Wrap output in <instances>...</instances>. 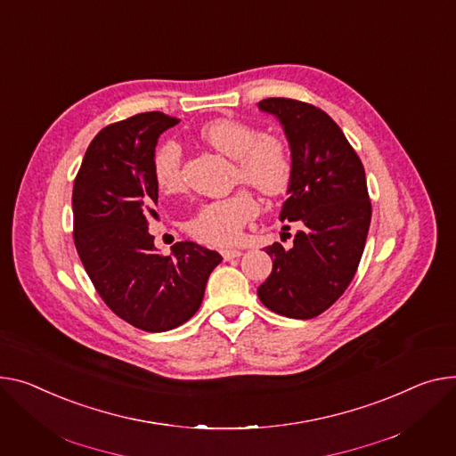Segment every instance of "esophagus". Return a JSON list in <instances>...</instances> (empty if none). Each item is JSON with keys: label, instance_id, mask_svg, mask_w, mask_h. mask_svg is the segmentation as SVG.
<instances>
[{"label": "esophagus", "instance_id": "34e87169", "mask_svg": "<svg viewBox=\"0 0 456 456\" xmlns=\"http://www.w3.org/2000/svg\"><path fill=\"white\" fill-rule=\"evenodd\" d=\"M222 256H224V260H232V258L241 256V251L240 249H224Z\"/></svg>", "mask_w": 456, "mask_h": 456}]
</instances>
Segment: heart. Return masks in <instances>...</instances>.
Returning <instances> with one entry per match:
<instances>
[{"mask_svg":"<svg viewBox=\"0 0 456 456\" xmlns=\"http://www.w3.org/2000/svg\"><path fill=\"white\" fill-rule=\"evenodd\" d=\"M200 139L234 159V179L255 187L265 196H279L288 191L293 175L289 148L277 137L264 135L258 128L234 118H216L200 130ZM179 142L165 141L154 156V175L161 191L174 192L181 187ZM258 201L248 189H240L229 198L200 205L189 220V232L207 246H229L238 240L244 225L258 215Z\"/></svg>","mask_w":456,"mask_h":456,"instance_id":"1","label":"heart"}]
</instances>
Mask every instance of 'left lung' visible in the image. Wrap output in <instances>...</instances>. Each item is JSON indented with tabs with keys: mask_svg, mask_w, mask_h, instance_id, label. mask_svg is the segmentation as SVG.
<instances>
[{
	"mask_svg": "<svg viewBox=\"0 0 456 456\" xmlns=\"http://www.w3.org/2000/svg\"><path fill=\"white\" fill-rule=\"evenodd\" d=\"M258 108L275 115L288 137L293 175L281 220L302 229L289 249L279 241L265 248L273 271L256 293L271 312L314 319L345 293L365 249L372 218L365 168L322 110L277 97Z\"/></svg>",
	"mask_w": 456,
	"mask_h": 456,
	"instance_id": "left-lung-1",
	"label": "left lung"
}]
</instances>
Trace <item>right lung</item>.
<instances>
[{"label": "right lung", "mask_w": 456, "mask_h": 456, "mask_svg": "<svg viewBox=\"0 0 456 456\" xmlns=\"http://www.w3.org/2000/svg\"><path fill=\"white\" fill-rule=\"evenodd\" d=\"M177 123L148 111L102 128L73 185V240L87 277L115 315L144 331L187 322L222 262L194 241H177L163 256L148 232L150 218L158 220L156 144Z\"/></svg>", "instance_id": "right-lung-1"}]
</instances>
